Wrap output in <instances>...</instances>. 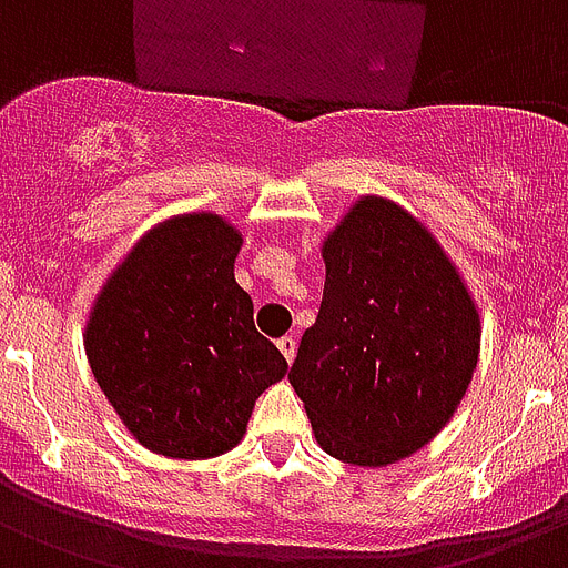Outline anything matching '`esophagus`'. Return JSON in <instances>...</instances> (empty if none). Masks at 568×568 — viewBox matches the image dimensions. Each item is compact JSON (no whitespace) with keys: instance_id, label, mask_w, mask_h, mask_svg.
I'll return each instance as SVG.
<instances>
[{"instance_id":"esophagus-1","label":"esophagus","mask_w":568,"mask_h":568,"mask_svg":"<svg viewBox=\"0 0 568 568\" xmlns=\"http://www.w3.org/2000/svg\"><path fill=\"white\" fill-rule=\"evenodd\" d=\"M278 348H281V355H284V361L293 363V357H296V348L298 343L293 337H281L278 339Z\"/></svg>"}]
</instances>
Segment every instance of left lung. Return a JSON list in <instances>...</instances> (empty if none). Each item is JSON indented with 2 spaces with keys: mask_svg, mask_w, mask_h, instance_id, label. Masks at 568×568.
Instances as JSON below:
<instances>
[{
  "mask_svg": "<svg viewBox=\"0 0 568 568\" xmlns=\"http://www.w3.org/2000/svg\"><path fill=\"white\" fill-rule=\"evenodd\" d=\"M325 293L290 384L313 437L381 469L455 416L480 355V311L434 231L387 196H361L322 240Z\"/></svg>",
  "mask_w": 568,
  "mask_h": 568,
  "instance_id": "1",
  "label": "left lung"
}]
</instances>
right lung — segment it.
<instances>
[{
  "label": "right lung",
  "instance_id": "1",
  "mask_svg": "<svg viewBox=\"0 0 568 568\" xmlns=\"http://www.w3.org/2000/svg\"><path fill=\"white\" fill-rule=\"evenodd\" d=\"M243 234L213 211L143 234L99 287L84 325L93 378L140 446L172 460L225 455L287 361L255 328L237 281Z\"/></svg>",
  "mask_w": 568,
  "mask_h": 568
}]
</instances>
